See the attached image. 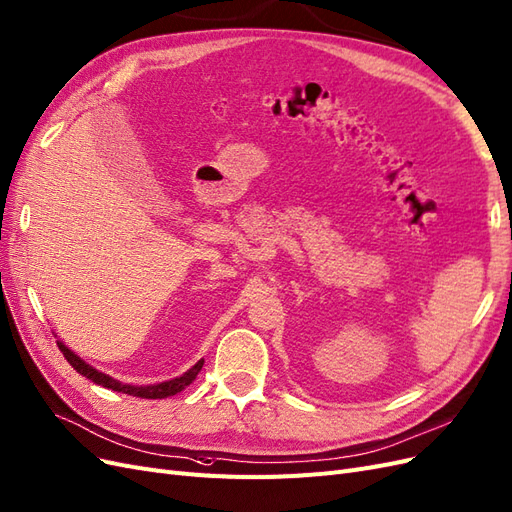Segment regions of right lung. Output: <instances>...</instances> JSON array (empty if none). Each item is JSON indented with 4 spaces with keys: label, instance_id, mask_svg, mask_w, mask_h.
<instances>
[{
    "label": "right lung",
    "instance_id": "add662e5",
    "mask_svg": "<svg viewBox=\"0 0 512 512\" xmlns=\"http://www.w3.org/2000/svg\"><path fill=\"white\" fill-rule=\"evenodd\" d=\"M59 349L63 353V357L70 361V366L82 374L85 378H89V381H93L95 385H102L106 389H112V391H119V393H127V395H134V398H146V400H163V398H170V395H176L183 391L185 387H189L193 381L197 372L202 370L204 366V359L197 361L195 366H191L185 374H180L176 378H172V381H163V383H157V385H127V383H121L117 381V378H112L100 370H95L93 366H89L85 359H80L72 349H68L61 340H57Z\"/></svg>",
    "mask_w": 512,
    "mask_h": 512
}]
</instances>
